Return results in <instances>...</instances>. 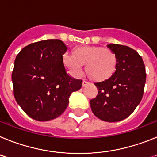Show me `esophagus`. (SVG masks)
<instances>
[{"label":"esophagus","instance_id":"34e87169","mask_svg":"<svg viewBox=\"0 0 157 157\" xmlns=\"http://www.w3.org/2000/svg\"><path fill=\"white\" fill-rule=\"evenodd\" d=\"M89 84V82H86V81H85V80H83L82 81V86L84 87V86H87Z\"/></svg>","mask_w":157,"mask_h":157}]
</instances>
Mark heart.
Instances as JSON below:
<instances>
[{
  "label": "heart",
  "instance_id": "obj_1",
  "mask_svg": "<svg viewBox=\"0 0 157 157\" xmlns=\"http://www.w3.org/2000/svg\"><path fill=\"white\" fill-rule=\"evenodd\" d=\"M63 63L75 75L82 74V65H86L87 75L95 82H103L110 78L116 68L115 54L108 48L100 46L75 48L72 56H64Z\"/></svg>",
  "mask_w": 157,
  "mask_h": 157
}]
</instances>
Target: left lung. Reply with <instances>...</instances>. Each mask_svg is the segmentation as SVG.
<instances>
[{
  "instance_id": "left-lung-1",
  "label": "left lung",
  "mask_w": 157,
  "mask_h": 157,
  "mask_svg": "<svg viewBox=\"0 0 157 157\" xmlns=\"http://www.w3.org/2000/svg\"><path fill=\"white\" fill-rule=\"evenodd\" d=\"M107 46L116 55V71L109 79L94 83L98 93L90 105L100 120L112 123L128 117L139 105L146 73L142 58L133 48L118 44Z\"/></svg>"
}]
</instances>
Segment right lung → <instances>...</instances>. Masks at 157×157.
<instances>
[{
    "label": "right lung",
    "instance_id": "obj_1",
    "mask_svg": "<svg viewBox=\"0 0 157 157\" xmlns=\"http://www.w3.org/2000/svg\"><path fill=\"white\" fill-rule=\"evenodd\" d=\"M66 51L60 40H44L24 47L15 59L12 75L14 97L34 120L57 118L67 109L71 93L82 87V80L67 73L63 60Z\"/></svg>",
    "mask_w": 157,
    "mask_h": 157
}]
</instances>
